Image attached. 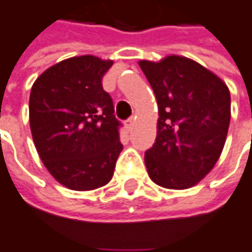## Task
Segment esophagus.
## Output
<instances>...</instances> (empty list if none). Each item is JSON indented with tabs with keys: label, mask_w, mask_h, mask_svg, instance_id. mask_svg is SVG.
<instances>
[{
	"label": "esophagus",
	"mask_w": 252,
	"mask_h": 252,
	"mask_svg": "<svg viewBox=\"0 0 252 252\" xmlns=\"http://www.w3.org/2000/svg\"><path fill=\"white\" fill-rule=\"evenodd\" d=\"M134 122H136V116H130L129 119L126 121V126H127V129H129V130L133 129V126H134Z\"/></svg>",
	"instance_id": "obj_1"
}]
</instances>
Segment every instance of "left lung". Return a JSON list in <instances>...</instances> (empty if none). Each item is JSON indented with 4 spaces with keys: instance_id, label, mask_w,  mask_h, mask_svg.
I'll list each match as a JSON object with an SVG mask.
<instances>
[{
    "instance_id": "8db88e82",
    "label": "left lung",
    "mask_w": 252,
    "mask_h": 252,
    "mask_svg": "<svg viewBox=\"0 0 252 252\" xmlns=\"http://www.w3.org/2000/svg\"><path fill=\"white\" fill-rule=\"evenodd\" d=\"M138 64L159 105L155 144L144 158L149 177L163 188H190L221 156L230 122L228 86L187 57Z\"/></svg>"
}]
</instances>
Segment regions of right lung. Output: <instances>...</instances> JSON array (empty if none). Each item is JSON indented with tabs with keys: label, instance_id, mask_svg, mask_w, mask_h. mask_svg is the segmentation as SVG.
<instances>
[{
	"label": "right lung",
	"instance_id": "obj_1",
	"mask_svg": "<svg viewBox=\"0 0 252 252\" xmlns=\"http://www.w3.org/2000/svg\"><path fill=\"white\" fill-rule=\"evenodd\" d=\"M114 64L78 56L52 65L36 78L30 93V127L38 155L52 176L67 188L92 190L111 181L122 123L103 89Z\"/></svg>",
	"mask_w": 252,
	"mask_h": 252
}]
</instances>
